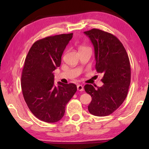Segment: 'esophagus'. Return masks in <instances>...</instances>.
Masks as SVG:
<instances>
[{
	"label": "esophagus",
	"instance_id": "esophagus-1",
	"mask_svg": "<svg viewBox=\"0 0 149 149\" xmlns=\"http://www.w3.org/2000/svg\"><path fill=\"white\" fill-rule=\"evenodd\" d=\"M77 89L79 91H84V86L82 85H78L77 86Z\"/></svg>",
	"mask_w": 149,
	"mask_h": 149
}]
</instances>
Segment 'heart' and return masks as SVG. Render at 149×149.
<instances>
[{"label":"heart","instance_id":"obj_1","mask_svg":"<svg viewBox=\"0 0 149 149\" xmlns=\"http://www.w3.org/2000/svg\"><path fill=\"white\" fill-rule=\"evenodd\" d=\"M86 47H84V46H83V47H81L80 48V49L79 50H81V49H86Z\"/></svg>","mask_w":149,"mask_h":149}]
</instances>
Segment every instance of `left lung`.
I'll use <instances>...</instances> for the list:
<instances>
[{"mask_svg": "<svg viewBox=\"0 0 149 149\" xmlns=\"http://www.w3.org/2000/svg\"><path fill=\"white\" fill-rule=\"evenodd\" d=\"M94 46L95 68L103 75L102 87L84 86L91 96L88 106L91 114L106 116L119 108L127 95L131 82V67L127 52L114 35L99 29L85 31Z\"/></svg>", "mask_w": 149, "mask_h": 149, "instance_id": "obj_1", "label": "left lung"}]
</instances>
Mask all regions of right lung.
Instances as JSON below:
<instances>
[{"label":"right lung","mask_w":149,"mask_h":149,"mask_svg":"<svg viewBox=\"0 0 149 149\" xmlns=\"http://www.w3.org/2000/svg\"><path fill=\"white\" fill-rule=\"evenodd\" d=\"M72 37V33L39 39L25 60L21 77L24 100L33 114L45 122L61 120L65 106L77 91L74 84H54L53 71L61 64L63 52Z\"/></svg>","instance_id":"obj_1"}]
</instances>
